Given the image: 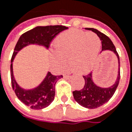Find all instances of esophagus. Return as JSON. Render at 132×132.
<instances>
[{"mask_svg":"<svg viewBox=\"0 0 132 132\" xmlns=\"http://www.w3.org/2000/svg\"><path fill=\"white\" fill-rule=\"evenodd\" d=\"M64 77H65V78H69V75H64Z\"/></svg>","mask_w":132,"mask_h":132,"instance_id":"obj_1","label":"esophagus"}]
</instances>
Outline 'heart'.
Returning <instances> with one entry per match:
<instances>
[{
    "label": "heart",
    "mask_w": 132,
    "mask_h": 132,
    "mask_svg": "<svg viewBox=\"0 0 132 132\" xmlns=\"http://www.w3.org/2000/svg\"><path fill=\"white\" fill-rule=\"evenodd\" d=\"M100 38L94 33L77 30H69L60 34L56 38V51L52 54V63L55 68L61 70L69 57V65L73 71L85 73L92 69L100 49ZM91 65L88 66L90 60Z\"/></svg>",
    "instance_id": "b5f03b06"
}]
</instances>
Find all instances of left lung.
I'll use <instances>...</instances> for the list:
<instances>
[{
  "instance_id": "obj_1",
  "label": "left lung",
  "mask_w": 132,
  "mask_h": 132,
  "mask_svg": "<svg viewBox=\"0 0 132 132\" xmlns=\"http://www.w3.org/2000/svg\"><path fill=\"white\" fill-rule=\"evenodd\" d=\"M87 30H91L99 37L102 43V51H111L114 53L117 56L118 61V77L115 83L108 88H103L96 85L93 80H92V73H90L87 75L83 76L85 80L84 87L81 90L79 91H74L73 96L75 100L77 101L80 106H83L87 109H96L100 106H103L111 99L113 95L114 94L117 87H118L120 77V58L119 55L115 49L114 45L113 44L110 38L104 35L103 33L100 32L97 29L94 28H86Z\"/></svg>"
}]
</instances>
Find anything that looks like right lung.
Wrapping results in <instances>:
<instances>
[{
	"label": "right lung",
	"mask_w": 132,
	"mask_h": 132,
	"mask_svg": "<svg viewBox=\"0 0 132 132\" xmlns=\"http://www.w3.org/2000/svg\"><path fill=\"white\" fill-rule=\"evenodd\" d=\"M65 26H36L34 29L23 33L18 39L14 47L11 59V81L12 89L18 98L26 106L32 109H42L49 106L55 99V86L57 81L62 78V75L55 76L48 72L43 80L35 88L25 89L17 83L13 74V61L18 52L24 47L31 44H36L45 48H49L52 39L60 32L67 29Z\"/></svg>",
	"instance_id": "1"
}]
</instances>
